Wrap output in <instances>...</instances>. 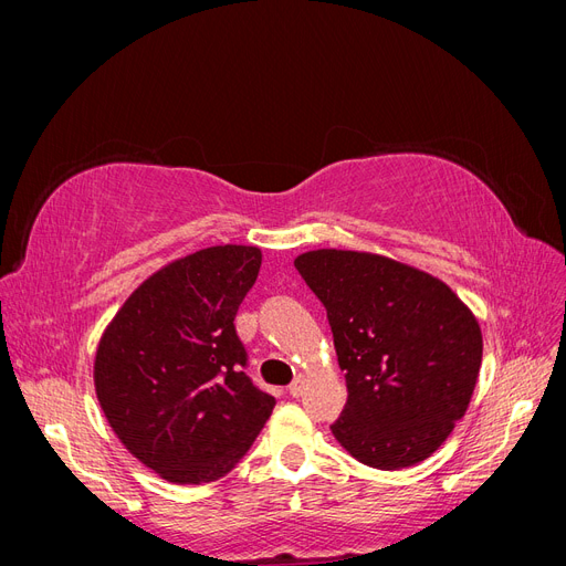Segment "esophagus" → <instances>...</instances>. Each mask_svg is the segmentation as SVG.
<instances>
[{"instance_id": "1", "label": "esophagus", "mask_w": 566, "mask_h": 566, "mask_svg": "<svg viewBox=\"0 0 566 566\" xmlns=\"http://www.w3.org/2000/svg\"><path fill=\"white\" fill-rule=\"evenodd\" d=\"M304 378H302V375H297V378L293 380V382H290V387H287V391H290V397H302V391H304Z\"/></svg>"}]
</instances>
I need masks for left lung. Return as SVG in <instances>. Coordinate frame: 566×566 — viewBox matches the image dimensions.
<instances>
[{
	"instance_id": "left-lung-1",
	"label": "left lung",
	"mask_w": 566,
	"mask_h": 566,
	"mask_svg": "<svg viewBox=\"0 0 566 566\" xmlns=\"http://www.w3.org/2000/svg\"><path fill=\"white\" fill-rule=\"evenodd\" d=\"M295 269L328 312L345 370L335 439L378 470L430 458L465 416L479 378L474 314L443 281L382 254L312 250Z\"/></svg>"
}]
</instances>
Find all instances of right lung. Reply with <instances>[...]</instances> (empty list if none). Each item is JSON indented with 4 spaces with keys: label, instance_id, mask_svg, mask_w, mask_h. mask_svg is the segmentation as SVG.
Wrapping results in <instances>:
<instances>
[{
    "label": "right lung",
    "instance_id": "obj_1",
    "mask_svg": "<svg viewBox=\"0 0 566 566\" xmlns=\"http://www.w3.org/2000/svg\"><path fill=\"white\" fill-rule=\"evenodd\" d=\"M262 252L214 245L163 266L98 342L94 387L125 449L175 484H208L235 468L276 399L245 375L238 306Z\"/></svg>",
    "mask_w": 566,
    "mask_h": 566
}]
</instances>
